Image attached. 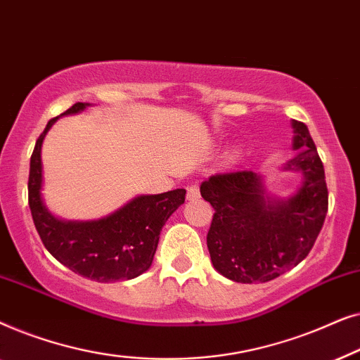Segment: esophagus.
Masks as SVG:
<instances>
[{"label": "esophagus", "instance_id": "1", "mask_svg": "<svg viewBox=\"0 0 360 360\" xmlns=\"http://www.w3.org/2000/svg\"><path fill=\"white\" fill-rule=\"evenodd\" d=\"M198 198H200L198 185H190L188 190H186V200H188V201H196Z\"/></svg>", "mask_w": 360, "mask_h": 360}]
</instances>
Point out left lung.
Masks as SVG:
<instances>
[{"instance_id":"1","label":"left lung","mask_w":360,"mask_h":360,"mask_svg":"<svg viewBox=\"0 0 360 360\" xmlns=\"http://www.w3.org/2000/svg\"><path fill=\"white\" fill-rule=\"evenodd\" d=\"M293 149L283 167L303 175L297 193L272 198L255 172L216 174L200 186L214 208L206 244L213 267L239 283L269 282L309 254L328 213L324 167L307 124L292 121Z\"/></svg>"}]
</instances>
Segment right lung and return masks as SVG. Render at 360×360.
I'll return each instance as SVG.
<instances>
[{
  "label": "right lung",
  "instance_id": "add662e5",
  "mask_svg": "<svg viewBox=\"0 0 360 360\" xmlns=\"http://www.w3.org/2000/svg\"><path fill=\"white\" fill-rule=\"evenodd\" d=\"M90 106L75 103L63 115H75ZM52 117L36 142L29 169V208L42 244L56 257L82 277L108 283L139 277L150 267L160 231L172 213L185 203L184 188L160 195H142L115 213L98 221H62L42 201V141Z\"/></svg>",
  "mask_w": 360,
  "mask_h": 360
}]
</instances>
